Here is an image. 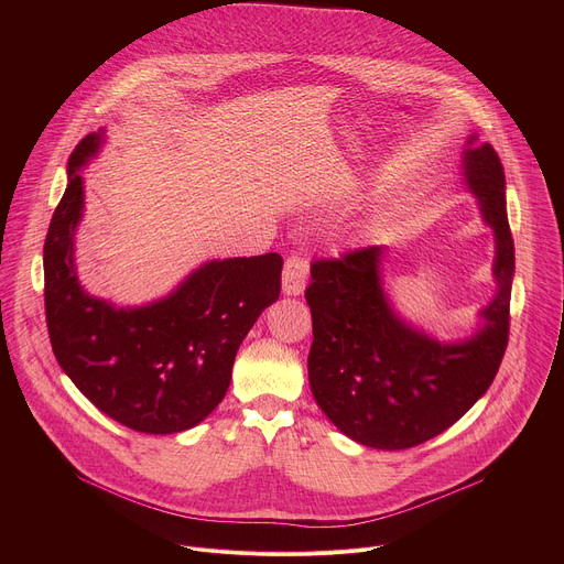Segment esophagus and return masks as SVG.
Listing matches in <instances>:
<instances>
[{"instance_id": "34e87169", "label": "esophagus", "mask_w": 564, "mask_h": 564, "mask_svg": "<svg viewBox=\"0 0 564 564\" xmlns=\"http://www.w3.org/2000/svg\"><path fill=\"white\" fill-rule=\"evenodd\" d=\"M307 274H310V261L305 254L294 252L292 257H288L283 265V294L288 296L301 294L305 290Z\"/></svg>"}]
</instances>
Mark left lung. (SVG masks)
Here are the masks:
<instances>
[{
	"label": "left lung",
	"instance_id": "left-lung-1",
	"mask_svg": "<svg viewBox=\"0 0 564 564\" xmlns=\"http://www.w3.org/2000/svg\"><path fill=\"white\" fill-rule=\"evenodd\" d=\"M462 176L496 238V296L477 312L470 337L440 341L392 307L383 246L310 268V390L326 417L364 446L401 451L444 433L489 390L505 357L516 274L507 183L496 149L475 133L462 151Z\"/></svg>",
	"mask_w": 564,
	"mask_h": 564
}]
</instances>
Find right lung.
I'll use <instances>...</instances> for the list:
<instances>
[{"label":"right lung","mask_w":564,"mask_h":564,"mask_svg":"<svg viewBox=\"0 0 564 564\" xmlns=\"http://www.w3.org/2000/svg\"><path fill=\"white\" fill-rule=\"evenodd\" d=\"M105 129L68 158L66 192L44 240V305L59 368L96 409L122 426L170 435L194 429L223 401L231 366L261 312L279 299L283 259H214L167 296L122 307L77 279L75 231L89 165Z\"/></svg>","instance_id":"obj_1"}]
</instances>
